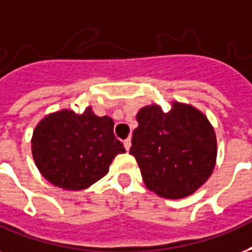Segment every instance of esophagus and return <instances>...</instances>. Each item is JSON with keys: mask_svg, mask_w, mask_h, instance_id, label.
<instances>
[{"mask_svg": "<svg viewBox=\"0 0 252 252\" xmlns=\"http://www.w3.org/2000/svg\"><path fill=\"white\" fill-rule=\"evenodd\" d=\"M124 147H126V151H129V148H130V137H128V139L124 140Z\"/></svg>", "mask_w": 252, "mask_h": 252, "instance_id": "esophagus-1", "label": "esophagus"}]
</instances>
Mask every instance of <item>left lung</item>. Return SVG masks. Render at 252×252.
<instances>
[{"mask_svg": "<svg viewBox=\"0 0 252 252\" xmlns=\"http://www.w3.org/2000/svg\"><path fill=\"white\" fill-rule=\"evenodd\" d=\"M129 153L134 156L148 189L164 198L194 193L213 173L217 140L205 115L174 103L169 112L144 107L137 113Z\"/></svg>", "mask_w": 252, "mask_h": 252, "instance_id": "1", "label": "left lung"}]
</instances>
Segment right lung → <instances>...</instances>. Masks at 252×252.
I'll use <instances>...</instances> for the list:
<instances>
[{
	"mask_svg": "<svg viewBox=\"0 0 252 252\" xmlns=\"http://www.w3.org/2000/svg\"><path fill=\"white\" fill-rule=\"evenodd\" d=\"M32 151L47 181L82 190L104 177L115 156L126 149L113 133L112 119L87 108L82 115L63 109L46 116L32 133Z\"/></svg>",
	"mask_w": 252,
	"mask_h": 252,
	"instance_id": "1",
	"label": "right lung"
}]
</instances>
